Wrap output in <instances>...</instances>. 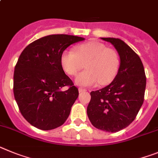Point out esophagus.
Instances as JSON below:
<instances>
[{"mask_svg":"<svg viewBox=\"0 0 158 158\" xmlns=\"http://www.w3.org/2000/svg\"><path fill=\"white\" fill-rule=\"evenodd\" d=\"M86 89L85 88H82V87H80V88H79V92H84V91H86Z\"/></svg>","mask_w":158,"mask_h":158,"instance_id":"esophagus-1","label":"esophagus"}]
</instances>
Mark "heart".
Segmentation results:
<instances>
[{
	"label": "heart",
	"instance_id": "obj_1",
	"mask_svg": "<svg viewBox=\"0 0 158 158\" xmlns=\"http://www.w3.org/2000/svg\"><path fill=\"white\" fill-rule=\"evenodd\" d=\"M60 62L63 69L69 75H77L75 83L82 87L107 85L116 77L120 68V57L114 49L109 48L98 41H90L78 45L73 50H65L62 53Z\"/></svg>",
	"mask_w": 158,
	"mask_h": 158
}]
</instances>
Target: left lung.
Returning a JSON list of instances; mask_svg holds the SVG:
<instances>
[{"label":"left lung","mask_w":158,"mask_h":158,"mask_svg":"<svg viewBox=\"0 0 158 158\" xmlns=\"http://www.w3.org/2000/svg\"><path fill=\"white\" fill-rule=\"evenodd\" d=\"M102 39L118 51L120 68L110 84L90 92L87 112L94 127L115 133L128 127L136 118L144 102L146 77L140 57L124 41Z\"/></svg>","instance_id":"8db88e82"}]
</instances>
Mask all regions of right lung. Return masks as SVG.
I'll list each match as a JSON object with an SVG mask.
<instances>
[{"mask_svg": "<svg viewBox=\"0 0 158 158\" xmlns=\"http://www.w3.org/2000/svg\"><path fill=\"white\" fill-rule=\"evenodd\" d=\"M84 38L47 35L26 47L15 66L13 93L23 117L33 127L49 130L62 126L79 95L64 73L60 59L68 46ZM68 86L66 91L61 90Z\"/></svg>", "mask_w": 158, "mask_h": 158, "instance_id": "obj_1", "label": "right lung"}]
</instances>
